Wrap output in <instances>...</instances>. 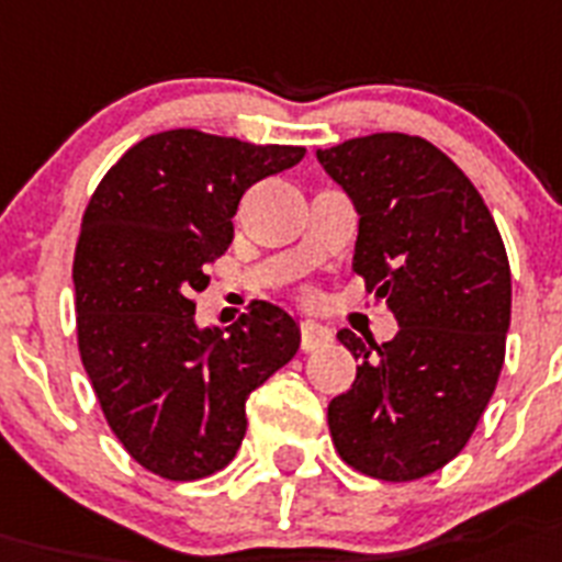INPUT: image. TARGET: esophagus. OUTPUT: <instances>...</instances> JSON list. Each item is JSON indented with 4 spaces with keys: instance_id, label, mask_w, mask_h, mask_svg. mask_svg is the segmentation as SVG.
I'll use <instances>...</instances> for the list:
<instances>
[{
    "instance_id": "1",
    "label": "esophagus",
    "mask_w": 562,
    "mask_h": 562,
    "mask_svg": "<svg viewBox=\"0 0 562 562\" xmlns=\"http://www.w3.org/2000/svg\"><path fill=\"white\" fill-rule=\"evenodd\" d=\"M300 331H303L305 351H314V348L325 346V342H331V328L323 323H317V319H305V323L300 325Z\"/></svg>"
}]
</instances>
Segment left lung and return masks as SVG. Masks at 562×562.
Instances as JSON below:
<instances>
[{
    "label": "left lung",
    "instance_id": "8db88e82",
    "mask_svg": "<svg viewBox=\"0 0 562 562\" xmlns=\"http://www.w3.org/2000/svg\"><path fill=\"white\" fill-rule=\"evenodd\" d=\"M317 159L360 214L353 271L400 325L383 346L337 334L360 366L328 403L334 446L369 477H426L463 451L497 385L506 248L477 188L423 136H357Z\"/></svg>",
    "mask_w": 562,
    "mask_h": 562
}]
</instances>
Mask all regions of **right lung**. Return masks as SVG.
<instances>
[{
	"label": "right lung",
	"instance_id": "add662e5",
	"mask_svg": "<svg viewBox=\"0 0 562 562\" xmlns=\"http://www.w3.org/2000/svg\"><path fill=\"white\" fill-rule=\"evenodd\" d=\"M300 145H251L173 128L125 150L93 191L74 257L77 334L108 426L165 480L225 469L243 446L245 400L300 348V323L259 300L231 328L196 323L205 268L234 239L259 179Z\"/></svg>",
	"mask_w": 562,
	"mask_h": 562
}]
</instances>
